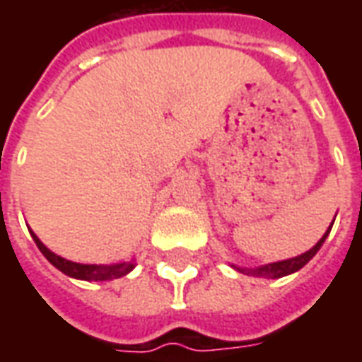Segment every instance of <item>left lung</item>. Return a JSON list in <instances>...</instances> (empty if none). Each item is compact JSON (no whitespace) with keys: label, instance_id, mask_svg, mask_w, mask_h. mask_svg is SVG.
Returning <instances> with one entry per match:
<instances>
[{"label":"left lung","instance_id":"left-lung-1","mask_svg":"<svg viewBox=\"0 0 362 362\" xmlns=\"http://www.w3.org/2000/svg\"><path fill=\"white\" fill-rule=\"evenodd\" d=\"M335 221V217H334ZM334 227V223L327 227V230L324 233V236L320 238L318 243L312 246L310 250L304 252L300 256H295V258H288V259H281V262H273V264H266V266H258V267H238L233 264L236 272L244 273V275H254V277H266V279H279V277H285V275H291V273L298 272L300 267H304L308 262H310L314 256H316V252L322 248V244L326 243L327 235H329V230Z\"/></svg>","mask_w":362,"mask_h":362}]
</instances>
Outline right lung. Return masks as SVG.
<instances>
[{
  "label": "right lung",
  "mask_w": 362,
  "mask_h": 362,
  "mask_svg": "<svg viewBox=\"0 0 362 362\" xmlns=\"http://www.w3.org/2000/svg\"><path fill=\"white\" fill-rule=\"evenodd\" d=\"M30 236H33V240H35L36 246H38V250L44 254V258L48 259L54 267H58L59 272L66 273L67 277H74V279L112 281L118 279V277H124V275H127V273L135 267V259L118 262V264H77V262L62 258L58 254H54L50 248H46L42 244V240H40L33 230H30Z\"/></svg>",
  "instance_id": "add662e5"
}]
</instances>
